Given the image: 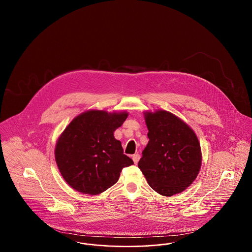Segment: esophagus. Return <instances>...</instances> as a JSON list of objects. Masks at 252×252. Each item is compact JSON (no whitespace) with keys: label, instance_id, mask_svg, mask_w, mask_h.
Returning a JSON list of instances; mask_svg holds the SVG:
<instances>
[{"label":"esophagus","instance_id":"34e87169","mask_svg":"<svg viewBox=\"0 0 252 252\" xmlns=\"http://www.w3.org/2000/svg\"><path fill=\"white\" fill-rule=\"evenodd\" d=\"M140 158H141V156H140L139 154H134V155L132 156V159H133V161H134L135 164L138 163V161L140 160Z\"/></svg>","mask_w":252,"mask_h":252}]
</instances>
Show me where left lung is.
<instances>
[{
  "mask_svg": "<svg viewBox=\"0 0 252 252\" xmlns=\"http://www.w3.org/2000/svg\"><path fill=\"white\" fill-rule=\"evenodd\" d=\"M148 144L138 166L155 192L172 196L186 190L196 179L202 162L198 139L175 114L158 109L144 112Z\"/></svg>",
  "mask_w": 252,
  "mask_h": 252,
  "instance_id": "8db88e82",
  "label": "left lung"
}]
</instances>
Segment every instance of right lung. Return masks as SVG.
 <instances>
[{"instance_id":"add662e5","label":"right lung","mask_w":252,"mask_h":252,"mask_svg":"<svg viewBox=\"0 0 252 252\" xmlns=\"http://www.w3.org/2000/svg\"><path fill=\"white\" fill-rule=\"evenodd\" d=\"M126 111L90 109L77 115L60 134L55 158L64 180L77 192L95 195L120 178L134 162L126 156L114 131L127 118Z\"/></svg>"}]
</instances>
